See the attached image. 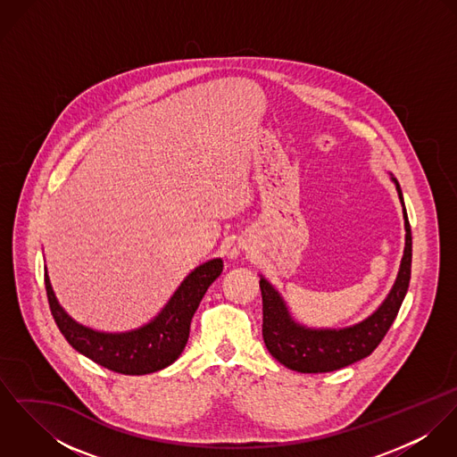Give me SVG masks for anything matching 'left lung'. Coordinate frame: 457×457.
<instances>
[{
	"label": "left lung",
	"instance_id": "1",
	"mask_svg": "<svg viewBox=\"0 0 457 457\" xmlns=\"http://www.w3.org/2000/svg\"><path fill=\"white\" fill-rule=\"evenodd\" d=\"M394 183L401 204L404 205L399 183L395 179ZM403 212L406 245L395 283L384 304L370 319L357 326L339 330H317L297 326L290 319L279 294L262 278V336L267 350L276 361H279L288 370L301 373H327L341 370L368 357L382 343L387 330L391 328L392 322L397 317L411 274V230L406 209H403Z\"/></svg>",
	"mask_w": 457,
	"mask_h": 457
}]
</instances>
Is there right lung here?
Masks as SVG:
<instances>
[{
	"mask_svg": "<svg viewBox=\"0 0 457 457\" xmlns=\"http://www.w3.org/2000/svg\"><path fill=\"white\" fill-rule=\"evenodd\" d=\"M223 262H205L181 283L163 312L147 326L131 332L107 334L73 322L58 304L47 272L49 308L66 341L96 364L121 375H147L170 366L187 346L192 317L209 288L221 274Z\"/></svg>",
	"mask_w": 457,
	"mask_h": 457,
	"instance_id": "add662e5",
	"label": "right lung"
}]
</instances>
